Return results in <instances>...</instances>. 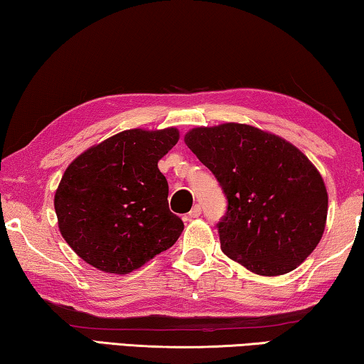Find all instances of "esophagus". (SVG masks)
I'll list each match as a JSON object with an SVG mask.
<instances>
[{
    "instance_id": "34e87169",
    "label": "esophagus",
    "mask_w": 364,
    "mask_h": 364,
    "mask_svg": "<svg viewBox=\"0 0 364 364\" xmlns=\"http://www.w3.org/2000/svg\"><path fill=\"white\" fill-rule=\"evenodd\" d=\"M201 214V206L200 205H195L193 208H192V211H190L188 214H187V219L188 221H192V219H196Z\"/></svg>"
}]
</instances>
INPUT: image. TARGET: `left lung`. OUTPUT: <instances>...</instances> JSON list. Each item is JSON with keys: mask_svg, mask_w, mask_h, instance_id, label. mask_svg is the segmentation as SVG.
Instances as JSON below:
<instances>
[{"mask_svg": "<svg viewBox=\"0 0 364 364\" xmlns=\"http://www.w3.org/2000/svg\"><path fill=\"white\" fill-rule=\"evenodd\" d=\"M186 145L228 196L223 252L259 276L300 266L326 229L327 190L311 161L282 136L250 124L190 129Z\"/></svg>", "mask_w": 364, "mask_h": 364, "instance_id": "left-lung-1", "label": "left lung"}]
</instances>
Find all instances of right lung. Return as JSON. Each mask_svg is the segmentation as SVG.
<instances>
[{
  "instance_id": "obj_1",
  "label": "right lung",
  "mask_w": 364,
  "mask_h": 364,
  "mask_svg": "<svg viewBox=\"0 0 364 364\" xmlns=\"http://www.w3.org/2000/svg\"><path fill=\"white\" fill-rule=\"evenodd\" d=\"M177 141L176 127L129 129L68 166L55 193L58 228L85 263L124 276L177 242L183 223L169 210L158 169Z\"/></svg>"
}]
</instances>
